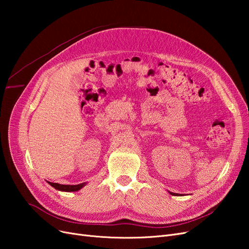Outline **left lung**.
Segmentation results:
<instances>
[{
  "mask_svg": "<svg viewBox=\"0 0 249 249\" xmlns=\"http://www.w3.org/2000/svg\"><path fill=\"white\" fill-rule=\"evenodd\" d=\"M171 195H178V194H177V193H172V192H169Z\"/></svg>",
  "mask_w": 249,
  "mask_h": 249,
  "instance_id": "left-lung-1",
  "label": "left lung"
}]
</instances>
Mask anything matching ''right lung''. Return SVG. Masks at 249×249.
I'll list each match as a JSON object with an SVG mask.
<instances>
[{
	"mask_svg": "<svg viewBox=\"0 0 249 249\" xmlns=\"http://www.w3.org/2000/svg\"><path fill=\"white\" fill-rule=\"evenodd\" d=\"M52 187H54L55 189L60 190V191H65V192H73V191H78L80 189H82L83 187L86 185V183H82V184H78V185H61L58 183H52V182H48Z\"/></svg>",
	"mask_w": 249,
	"mask_h": 249,
	"instance_id": "add662e5",
	"label": "right lung"
}]
</instances>
